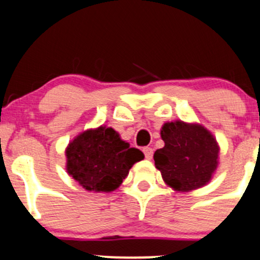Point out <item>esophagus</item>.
<instances>
[{
    "mask_svg": "<svg viewBox=\"0 0 260 260\" xmlns=\"http://www.w3.org/2000/svg\"><path fill=\"white\" fill-rule=\"evenodd\" d=\"M143 153H144L145 158L149 159V160L153 158V149L150 147H144L143 148Z\"/></svg>",
    "mask_w": 260,
    "mask_h": 260,
    "instance_id": "1",
    "label": "esophagus"
}]
</instances>
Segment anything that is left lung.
Listing matches in <instances>:
<instances>
[{
  "mask_svg": "<svg viewBox=\"0 0 260 260\" xmlns=\"http://www.w3.org/2000/svg\"><path fill=\"white\" fill-rule=\"evenodd\" d=\"M165 145L154 153L156 169L173 189L190 191L204 186L217 168L218 145L206 128L181 121L161 128Z\"/></svg>",
  "mask_w": 260,
  "mask_h": 260,
  "instance_id": "8db88e82",
  "label": "left lung"
}]
</instances>
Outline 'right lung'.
Returning <instances> with one entry per match:
<instances>
[{
	"mask_svg": "<svg viewBox=\"0 0 260 260\" xmlns=\"http://www.w3.org/2000/svg\"><path fill=\"white\" fill-rule=\"evenodd\" d=\"M67 170L88 191L116 190L135 162L144 158L112 128L99 127L76 137L67 149Z\"/></svg>",
	"mask_w": 260,
	"mask_h": 260,
	"instance_id": "right-lung-1",
	"label": "right lung"
}]
</instances>
